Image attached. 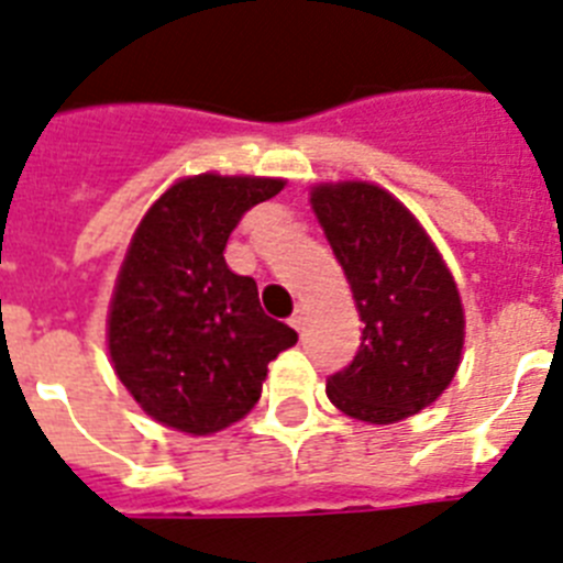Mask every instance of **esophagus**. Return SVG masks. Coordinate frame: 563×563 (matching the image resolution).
<instances>
[{"label": "esophagus", "instance_id": "34e87169", "mask_svg": "<svg viewBox=\"0 0 563 563\" xmlns=\"http://www.w3.org/2000/svg\"><path fill=\"white\" fill-rule=\"evenodd\" d=\"M288 322H291V329H295V331H302V325H306V317H302V309H297L295 314L288 317Z\"/></svg>", "mask_w": 563, "mask_h": 563}]
</instances>
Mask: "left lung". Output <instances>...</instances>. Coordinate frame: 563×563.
<instances>
[{
  "instance_id": "8db88e82",
  "label": "left lung",
  "mask_w": 563,
  "mask_h": 563,
  "mask_svg": "<svg viewBox=\"0 0 563 563\" xmlns=\"http://www.w3.org/2000/svg\"><path fill=\"white\" fill-rule=\"evenodd\" d=\"M311 209L363 320L360 351L325 383L329 399L371 424L413 417L442 397L462 360L464 311L451 268L383 187L320 184Z\"/></svg>"
}]
</instances>
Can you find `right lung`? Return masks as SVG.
Wrapping results in <instances>:
<instances>
[{
	"label": "right lung",
	"instance_id": "add662e5",
	"mask_svg": "<svg viewBox=\"0 0 563 563\" xmlns=\"http://www.w3.org/2000/svg\"><path fill=\"white\" fill-rule=\"evenodd\" d=\"M280 178L192 175L166 189L135 229L107 320L112 368L166 428L207 437L257 405L268 363L297 331L263 314L257 283L223 261L243 214Z\"/></svg>",
	"mask_w": 563,
	"mask_h": 563
}]
</instances>
